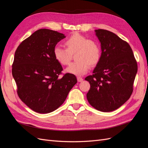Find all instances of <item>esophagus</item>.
I'll return each mask as SVG.
<instances>
[{"mask_svg":"<svg viewBox=\"0 0 148 148\" xmlns=\"http://www.w3.org/2000/svg\"><path fill=\"white\" fill-rule=\"evenodd\" d=\"M77 80H78V82H82L83 81V79L81 77H77Z\"/></svg>","mask_w":148,"mask_h":148,"instance_id":"obj_1","label":"esophagus"}]
</instances>
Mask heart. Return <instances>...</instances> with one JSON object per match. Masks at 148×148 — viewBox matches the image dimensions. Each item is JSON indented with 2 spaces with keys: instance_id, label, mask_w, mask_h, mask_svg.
<instances>
[{
  "instance_id": "b5f03b06",
  "label": "heart",
  "mask_w": 148,
  "mask_h": 148,
  "mask_svg": "<svg viewBox=\"0 0 148 148\" xmlns=\"http://www.w3.org/2000/svg\"><path fill=\"white\" fill-rule=\"evenodd\" d=\"M66 49L56 47L53 56L56 60L62 65H69L75 53L76 60L66 68L67 73L78 76L86 73L89 66H96L100 60L101 50L99 44L95 40L88 39L84 36L75 33L65 41Z\"/></svg>"
}]
</instances>
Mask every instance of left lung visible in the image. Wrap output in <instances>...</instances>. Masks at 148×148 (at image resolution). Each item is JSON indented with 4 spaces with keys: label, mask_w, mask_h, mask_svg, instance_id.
Segmentation results:
<instances>
[{
    "label": "left lung",
    "mask_w": 148,
    "mask_h": 148,
    "mask_svg": "<svg viewBox=\"0 0 148 148\" xmlns=\"http://www.w3.org/2000/svg\"><path fill=\"white\" fill-rule=\"evenodd\" d=\"M101 46V59L92 75L87 99L101 112L117 109L130 97L138 71L137 62L128 42L106 29L95 30Z\"/></svg>",
    "instance_id": "1"
}]
</instances>
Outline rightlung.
Here are the masks:
<instances>
[{
    "mask_svg": "<svg viewBox=\"0 0 148 148\" xmlns=\"http://www.w3.org/2000/svg\"><path fill=\"white\" fill-rule=\"evenodd\" d=\"M65 36L57 31L40 29L17 47L12 75L20 99L39 114L52 112L63 104L77 83L73 74L62 78V65L53 56L56 44Z\"/></svg>",
    "mask_w": 148,
    "mask_h": 148,
    "instance_id": "1",
    "label": "right lung"
}]
</instances>
